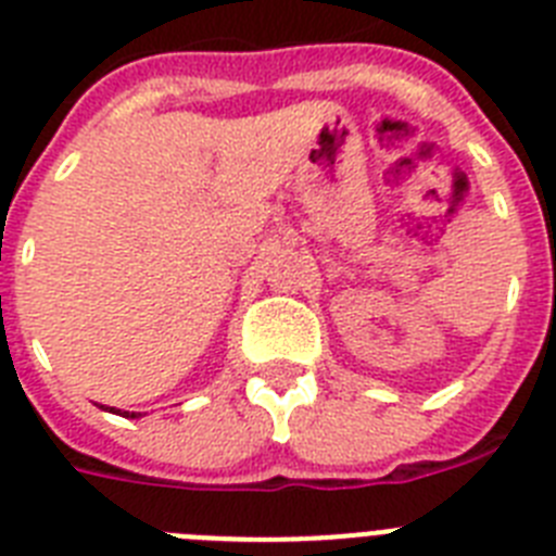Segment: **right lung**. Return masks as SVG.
Here are the masks:
<instances>
[{
    "mask_svg": "<svg viewBox=\"0 0 556 556\" xmlns=\"http://www.w3.org/2000/svg\"><path fill=\"white\" fill-rule=\"evenodd\" d=\"M103 410H109V414H121V410H115V407H106V405H101ZM121 416H126V419H137V414H129V410H123Z\"/></svg>",
    "mask_w": 556,
    "mask_h": 556,
    "instance_id": "1",
    "label": "right lung"
}]
</instances>
